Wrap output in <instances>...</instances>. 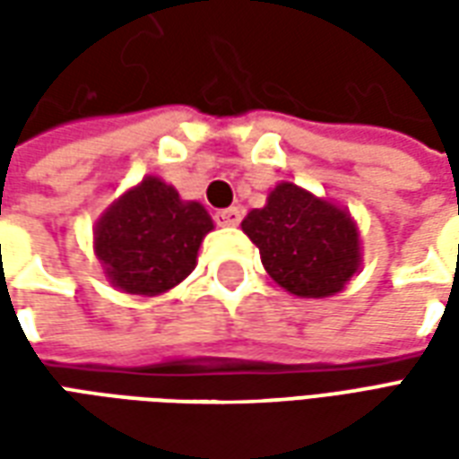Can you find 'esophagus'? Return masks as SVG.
<instances>
[{
  "label": "esophagus",
  "mask_w": 459,
  "mask_h": 459,
  "mask_svg": "<svg viewBox=\"0 0 459 459\" xmlns=\"http://www.w3.org/2000/svg\"><path fill=\"white\" fill-rule=\"evenodd\" d=\"M240 219H243V216H240V209H236V206L216 211V223H219V226H238Z\"/></svg>",
  "instance_id": "obj_1"
}]
</instances>
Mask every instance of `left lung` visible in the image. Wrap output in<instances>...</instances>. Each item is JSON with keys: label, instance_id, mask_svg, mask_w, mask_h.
<instances>
[{"label": "left lung", "instance_id": "8db88e82", "mask_svg": "<svg viewBox=\"0 0 459 459\" xmlns=\"http://www.w3.org/2000/svg\"><path fill=\"white\" fill-rule=\"evenodd\" d=\"M263 268L298 298H329L359 270V233L351 216L290 181L243 219Z\"/></svg>", "mask_w": 459, "mask_h": 459}]
</instances>
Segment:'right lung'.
<instances>
[{
	"label": "right lung",
	"mask_w": 459,
	"mask_h": 459,
	"mask_svg": "<svg viewBox=\"0 0 459 459\" xmlns=\"http://www.w3.org/2000/svg\"><path fill=\"white\" fill-rule=\"evenodd\" d=\"M213 221L196 201H181L174 186L147 177L105 211L95 226V253L115 288L160 295L179 285Z\"/></svg>",
	"instance_id": "add662e5"
}]
</instances>
